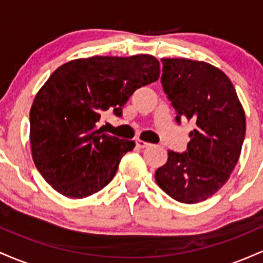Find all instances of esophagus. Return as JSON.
<instances>
[{"label":"esophagus","instance_id":"34e87169","mask_svg":"<svg viewBox=\"0 0 263 263\" xmlns=\"http://www.w3.org/2000/svg\"><path fill=\"white\" fill-rule=\"evenodd\" d=\"M136 146H137L138 148H146V147L151 146V143H148V142H146V141L137 140V141H136Z\"/></svg>","mask_w":263,"mask_h":263}]
</instances>
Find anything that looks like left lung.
Here are the masks:
<instances>
[{
  "label": "left lung",
  "mask_w": 263,
  "mask_h": 263,
  "mask_svg": "<svg viewBox=\"0 0 263 263\" xmlns=\"http://www.w3.org/2000/svg\"><path fill=\"white\" fill-rule=\"evenodd\" d=\"M163 90L177 121L194 122L185 153L168 151L156 171L163 192L184 204L213 197L230 178L240 157L246 117L235 87L224 71L199 60L163 58Z\"/></svg>",
  "instance_id": "left-lung-1"
}]
</instances>
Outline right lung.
Masks as SVG:
<instances>
[{
	"label": "right lung",
	"mask_w": 263,
	"mask_h": 263,
	"mask_svg": "<svg viewBox=\"0 0 263 263\" xmlns=\"http://www.w3.org/2000/svg\"><path fill=\"white\" fill-rule=\"evenodd\" d=\"M159 73V62L149 54L96 55L60 65L29 112L32 158L45 182L75 199L105 188L135 142L105 135L99 127L102 114L120 116L129 96L158 80Z\"/></svg>",
	"instance_id": "obj_1"
}]
</instances>
